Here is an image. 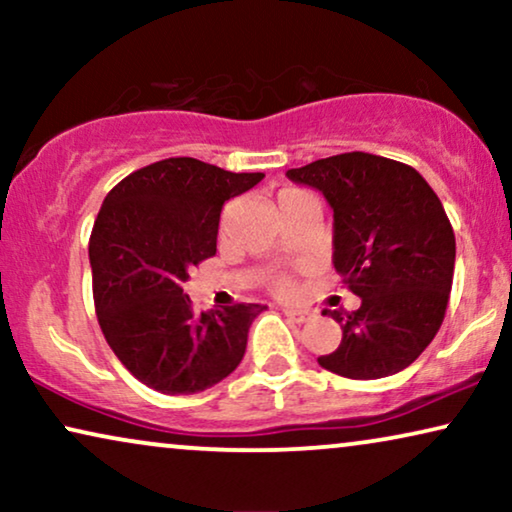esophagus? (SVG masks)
<instances>
[{"mask_svg": "<svg viewBox=\"0 0 512 512\" xmlns=\"http://www.w3.org/2000/svg\"><path fill=\"white\" fill-rule=\"evenodd\" d=\"M284 314L291 321H296V324H305V321H310V317H312V314L307 312V310H293V307H286Z\"/></svg>", "mask_w": 512, "mask_h": 512, "instance_id": "34e87169", "label": "esophagus"}]
</instances>
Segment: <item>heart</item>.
<instances>
[{
  "mask_svg": "<svg viewBox=\"0 0 512 512\" xmlns=\"http://www.w3.org/2000/svg\"><path fill=\"white\" fill-rule=\"evenodd\" d=\"M275 289H277L279 293H291V291H293V282H291V279H286V277H282V279H277Z\"/></svg>",
  "mask_w": 512,
  "mask_h": 512,
  "instance_id": "b5f03b06",
  "label": "heart"
}]
</instances>
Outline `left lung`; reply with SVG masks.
<instances>
[{"instance_id":"left-lung-1","label":"left lung","mask_w":512,"mask_h":512,"mask_svg":"<svg viewBox=\"0 0 512 512\" xmlns=\"http://www.w3.org/2000/svg\"><path fill=\"white\" fill-rule=\"evenodd\" d=\"M333 209V265L361 307L319 366L352 380L401 373L436 338L452 291L457 244L443 202L415 167L352 151L286 172Z\"/></svg>"}]
</instances>
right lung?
Segmentation results:
<instances>
[{
    "label": "right lung",
    "mask_w": 512,
    "mask_h": 512,
    "mask_svg": "<svg viewBox=\"0 0 512 512\" xmlns=\"http://www.w3.org/2000/svg\"><path fill=\"white\" fill-rule=\"evenodd\" d=\"M263 172L167 158L109 191L88 244L97 321L118 361L160 394H198L240 366L249 326L268 310L237 303L195 314L188 270L216 254L226 200Z\"/></svg>",
    "instance_id": "obj_1"
}]
</instances>
